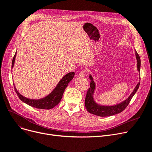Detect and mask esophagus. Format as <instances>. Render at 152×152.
Here are the masks:
<instances>
[{
    "mask_svg": "<svg viewBox=\"0 0 152 152\" xmlns=\"http://www.w3.org/2000/svg\"><path fill=\"white\" fill-rule=\"evenodd\" d=\"M86 71L82 70L80 72V73H79V76L81 77H84L86 76Z\"/></svg>",
    "mask_w": 152,
    "mask_h": 152,
    "instance_id": "34e87169",
    "label": "esophagus"
}]
</instances>
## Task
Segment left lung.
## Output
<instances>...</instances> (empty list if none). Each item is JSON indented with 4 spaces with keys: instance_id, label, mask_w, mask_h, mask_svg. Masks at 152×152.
I'll return each instance as SVG.
<instances>
[{
    "instance_id": "obj_1",
    "label": "left lung",
    "mask_w": 152,
    "mask_h": 152,
    "mask_svg": "<svg viewBox=\"0 0 152 152\" xmlns=\"http://www.w3.org/2000/svg\"><path fill=\"white\" fill-rule=\"evenodd\" d=\"M135 53L137 61V70L140 72L141 64L140 58L136 51H135ZM89 77L91 80L90 88L88 89L86 94V96L85 106L89 113L100 117L111 116L118 113H121V112H122L127 107L129 102H130L132 98L133 97L134 94L136 93V92L140 86V83H138L137 84L135 89H134L133 92H132L131 94L129 96L127 99H125V101L121 102V103L117 104L114 105H103L96 103V101H94L93 96L96 89V84L93 80V77H92V76L91 75H89ZM139 78L140 80V75Z\"/></svg>"
}]
</instances>
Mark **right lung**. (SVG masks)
<instances>
[{
  "instance_id": "right-lung-1",
  "label": "right lung",
  "mask_w": 152,
  "mask_h": 152,
  "mask_svg": "<svg viewBox=\"0 0 152 152\" xmlns=\"http://www.w3.org/2000/svg\"><path fill=\"white\" fill-rule=\"evenodd\" d=\"M16 54L17 53H15L14 58H13L12 69L14 67ZM74 76V72H70L64 76L51 93L47 96L40 99H28L23 96L18 92L16 88L15 87V84H14V89L20 99L25 104L29 105L30 106L37 109H51L60 103L66 88L68 86V83L73 79Z\"/></svg>"
}]
</instances>
